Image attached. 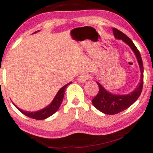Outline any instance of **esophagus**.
<instances>
[{"mask_svg": "<svg viewBox=\"0 0 153 153\" xmlns=\"http://www.w3.org/2000/svg\"><path fill=\"white\" fill-rule=\"evenodd\" d=\"M88 78H89V75L86 74V73H83V74L79 75L78 78V80L79 82H84L86 81Z\"/></svg>", "mask_w": 153, "mask_h": 153, "instance_id": "1", "label": "esophagus"}]
</instances>
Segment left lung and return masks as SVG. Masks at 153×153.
I'll return each mask as SVG.
<instances>
[{
    "mask_svg": "<svg viewBox=\"0 0 153 153\" xmlns=\"http://www.w3.org/2000/svg\"><path fill=\"white\" fill-rule=\"evenodd\" d=\"M113 33L114 36L118 39H122L131 47V50L134 52L137 59L139 65H140V71H141V80L140 83L136 88V89L127 95H114L111 94L106 91L102 87L101 84L97 82L99 87V91L97 95L92 100L93 105L99 110L100 111L106 114H116L122 111L127 109L132 103L137 100L141 94L143 87V78H144V69L143 63L142 60L141 55L138 49L137 48L133 42L126 34L122 31L118 30L116 28H113Z\"/></svg>",
    "mask_w": 153,
    "mask_h": 153,
    "instance_id": "8db88e82",
    "label": "left lung"
}]
</instances>
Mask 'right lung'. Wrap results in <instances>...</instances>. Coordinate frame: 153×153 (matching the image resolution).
Returning <instances> with one entry per match:
<instances>
[{"instance_id": "1", "label": "right lung", "mask_w": 153, "mask_h": 153, "mask_svg": "<svg viewBox=\"0 0 153 153\" xmlns=\"http://www.w3.org/2000/svg\"><path fill=\"white\" fill-rule=\"evenodd\" d=\"M72 82H68V84H66L65 85L61 88L59 89V91H58L56 96L54 97V99L52 101V102L50 103L49 106H47V107H45V108L43 109L38 111H35V112H29V111H22L17 107L16 105L14 106L16 107L18 109L22 112V114H24V115H26V117H29V118L34 119H36V120H42V119H45L46 118H48L49 117L52 116V114H54L57 110H58L59 106H60L61 103H62L63 97H64V94H65V90L68 86V85L71 83Z\"/></svg>"}]
</instances>
